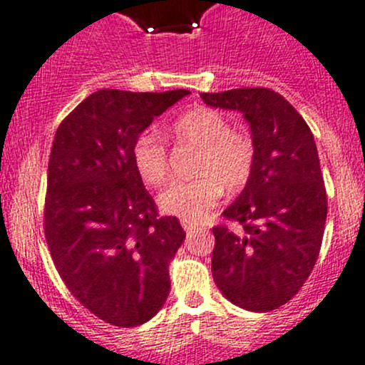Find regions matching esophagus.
I'll list each match as a JSON object with an SVG mask.
<instances>
[{"instance_id":"obj_1","label":"esophagus","mask_w":365,"mask_h":365,"mask_svg":"<svg viewBox=\"0 0 365 365\" xmlns=\"http://www.w3.org/2000/svg\"><path fill=\"white\" fill-rule=\"evenodd\" d=\"M182 227L185 229L187 234H192V232H195V229H197L195 227V224H192V222H187V220L182 222Z\"/></svg>"}]
</instances>
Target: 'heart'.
<instances>
[{
	"label": "heart",
	"instance_id": "obj_1",
	"mask_svg": "<svg viewBox=\"0 0 365 365\" xmlns=\"http://www.w3.org/2000/svg\"><path fill=\"white\" fill-rule=\"evenodd\" d=\"M171 134L180 143L197 145L195 176L176 180L159 195L166 213L187 222H201L213 212L222 192H236L250 180L255 166V143L248 133L231 128V120L218 110H190L171 124ZM133 164L147 185L159 187L170 176V153L163 138L141 133L134 140Z\"/></svg>",
	"mask_w": 365,
	"mask_h": 365
}]
</instances>
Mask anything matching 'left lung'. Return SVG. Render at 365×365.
<instances>
[{"mask_svg":"<svg viewBox=\"0 0 365 365\" xmlns=\"http://www.w3.org/2000/svg\"><path fill=\"white\" fill-rule=\"evenodd\" d=\"M201 99L243 113L255 143L250 180L222 213L234 227H213V279L232 304L273 312L304 285L324 237L327 192L313 133L267 87L202 92Z\"/></svg>","mask_w":365,"mask_h":365,"instance_id":"1","label":"left lung"}]
</instances>
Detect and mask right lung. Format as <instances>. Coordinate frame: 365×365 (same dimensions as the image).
Here are the masks:
<instances>
[{
  "label": "right lung",
  "mask_w": 365,
  "mask_h": 365,
  "mask_svg": "<svg viewBox=\"0 0 365 365\" xmlns=\"http://www.w3.org/2000/svg\"><path fill=\"white\" fill-rule=\"evenodd\" d=\"M187 94L101 89L53 136L45 240L73 297L115 327L148 322L170 294L168 266L185 231L176 217H159L131 148L157 115Z\"/></svg>",
  "instance_id": "1"
}]
</instances>
